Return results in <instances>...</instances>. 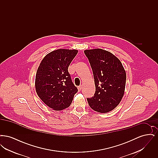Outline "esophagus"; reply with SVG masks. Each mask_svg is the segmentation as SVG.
<instances>
[{
    "mask_svg": "<svg viewBox=\"0 0 158 158\" xmlns=\"http://www.w3.org/2000/svg\"><path fill=\"white\" fill-rule=\"evenodd\" d=\"M77 89H78V91L79 92H80L81 89H82V86H78L77 87Z\"/></svg>",
    "mask_w": 158,
    "mask_h": 158,
    "instance_id": "34e87169",
    "label": "esophagus"
}]
</instances>
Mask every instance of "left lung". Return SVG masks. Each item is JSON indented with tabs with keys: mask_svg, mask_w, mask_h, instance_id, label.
Instances as JSON below:
<instances>
[{
	"mask_svg": "<svg viewBox=\"0 0 158 158\" xmlns=\"http://www.w3.org/2000/svg\"><path fill=\"white\" fill-rule=\"evenodd\" d=\"M85 54L92 69L95 85L94 97L87 98L90 108L108 113L120 102L125 90L126 73L120 60L101 48L86 50Z\"/></svg>",
	"mask_w": 158,
	"mask_h": 158,
	"instance_id": "left-lung-1",
	"label": "left lung"
}]
</instances>
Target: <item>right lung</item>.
<instances>
[{"label":"right lung","instance_id":"1","mask_svg":"<svg viewBox=\"0 0 158 158\" xmlns=\"http://www.w3.org/2000/svg\"><path fill=\"white\" fill-rule=\"evenodd\" d=\"M77 53L76 50H54L46 55L38 68L35 76L38 96L54 110L69 107L78 90L68 72Z\"/></svg>","mask_w":158,"mask_h":158}]
</instances>
